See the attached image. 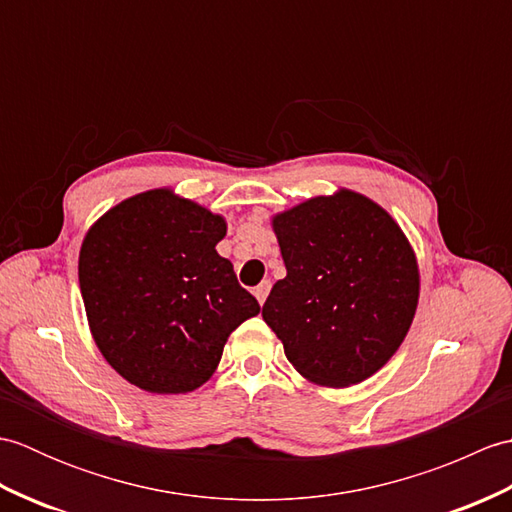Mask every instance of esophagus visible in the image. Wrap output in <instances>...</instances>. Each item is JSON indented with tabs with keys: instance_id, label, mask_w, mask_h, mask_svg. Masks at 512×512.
<instances>
[{
	"instance_id": "1",
	"label": "esophagus",
	"mask_w": 512,
	"mask_h": 512,
	"mask_svg": "<svg viewBox=\"0 0 512 512\" xmlns=\"http://www.w3.org/2000/svg\"><path fill=\"white\" fill-rule=\"evenodd\" d=\"M268 292H270V281H262V284L255 288V297L259 301V306H264V303H266Z\"/></svg>"
}]
</instances>
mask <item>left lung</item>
I'll return each mask as SVG.
<instances>
[{"label": "left lung", "instance_id": "1", "mask_svg": "<svg viewBox=\"0 0 512 512\" xmlns=\"http://www.w3.org/2000/svg\"><path fill=\"white\" fill-rule=\"evenodd\" d=\"M288 275L270 290L264 321L299 374L356 385L383 367L418 306V266L389 213L352 191L277 215Z\"/></svg>", "mask_w": 512, "mask_h": 512}]
</instances>
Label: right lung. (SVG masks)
Instances as JSON below:
<instances>
[{"label":"right lung","mask_w":512,"mask_h":512,"mask_svg":"<svg viewBox=\"0 0 512 512\" xmlns=\"http://www.w3.org/2000/svg\"><path fill=\"white\" fill-rule=\"evenodd\" d=\"M220 215L167 189L134 195L85 235L79 284L101 354L151 394L211 378L237 325L262 310L217 255Z\"/></svg>","instance_id":"obj_1"}]
</instances>
